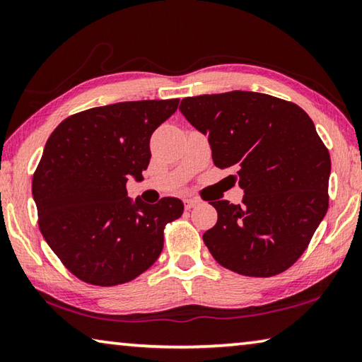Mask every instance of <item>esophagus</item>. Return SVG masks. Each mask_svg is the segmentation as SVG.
I'll use <instances>...</instances> for the list:
<instances>
[{
  "mask_svg": "<svg viewBox=\"0 0 362 362\" xmlns=\"http://www.w3.org/2000/svg\"><path fill=\"white\" fill-rule=\"evenodd\" d=\"M183 203H185V209L189 211V209H193V207L199 204V199L198 198H187L185 201H183Z\"/></svg>",
  "mask_w": 362,
  "mask_h": 362,
  "instance_id": "esophagus-1",
  "label": "esophagus"
}]
</instances>
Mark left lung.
Segmentation results:
<instances>
[{"mask_svg":"<svg viewBox=\"0 0 362 362\" xmlns=\"http://www.w3.org/2000/svg\"><path fill=\"white\" fill-rule=\"evenodd\" d=\"M180 112L244 189L241 204L211 201L218 218L203 235L209 252L244 276L286 272L329 207L330 156L313 121L296 103L249 90L185 97Z\"/></svg>","mask_w":362,"mask_h":362,"instance_id":"obj_1","label":"left lung"}]
</instances>
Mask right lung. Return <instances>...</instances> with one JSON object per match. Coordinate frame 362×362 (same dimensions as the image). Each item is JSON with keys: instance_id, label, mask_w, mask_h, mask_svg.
<instances>
[{"instance_id": "right-lung-1", "label": "right lung", "mask_w": 362, "mask_h": 362, "mask_svg": "<svg viewBox=\"0 0 362 362\" xmlns=\"http://www.w3.org/2000/svg\"><path fill=\"white\" fill-rule=\"evenodd\" d=\"M179 99L119 102L65 118L47 139L32 182L38 225L49 247L78 279L93 286L129 283L161 254L164 226L183 203L145 204L127 196L142 180L150 137Z\"/></svg>"}]
</instances>
